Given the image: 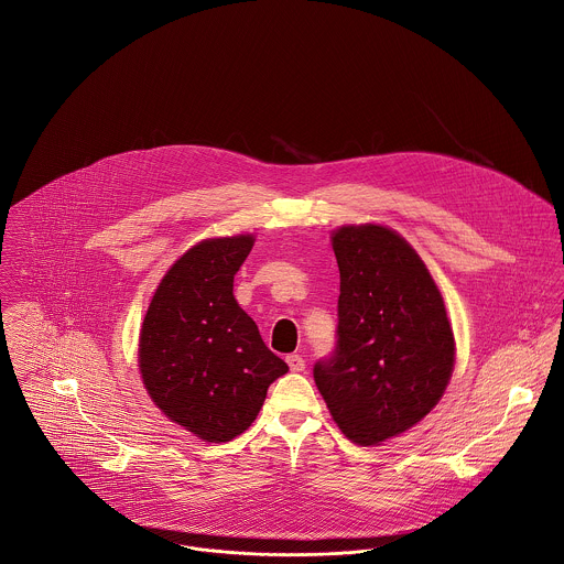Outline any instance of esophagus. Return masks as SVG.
<instances>
[{
	"label": "esophagus",
	"instance_id": "34e87169",
	"mask_svg": "<svg viewBox=\"0 0 564 564\" xmlns=\"http://www.w3.org/2000/svg\"><path fill=\"white\" fill-rule=\"evenodd\" d=\"M286 362H289L291 371H304V369H306V360H304L300 354H289V356H286Z\"/></svg>",
	"mask_w": 564,
	"mask_h": 564
}]
</instances>
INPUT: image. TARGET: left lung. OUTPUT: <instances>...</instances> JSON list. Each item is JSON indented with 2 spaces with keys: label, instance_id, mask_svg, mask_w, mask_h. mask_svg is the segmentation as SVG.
Returning a JSON list of instances; mask_svg holds the SVG:
<instances>
[{
  "label": "left lung",
  "instance_id": "1",
  "mask_svg": "<svg viewBox=\"0 0 564 564\" xmlns=\"http://www.w3.org/2000/svg\"><path fill=\"white\" fill-rule=\"evenodd\" d=\"M340 271L336 347L315 382L340 432L378 445L419 423L454 371V332L419 253L384 226L332 235Z\"/></svg>",
  "mask_w": 564,
  "mask_h": 564
}]
</instances>
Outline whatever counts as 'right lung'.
<instances>
[{"label":"right lung","instance_id":"obj_1","mask_svg":"<svg viewBox=\"0 0 564 564\" xmlns=\"http://www.w3.org/2000/svg\"><path fill=\"white\" fill-rule=\"evenodd\" d=\"M251 235L191 247L162 278L141 327L139 367L162 412L208 443L242 434L289 371L235 300Z\"/></svg>","mask_w":564,"mask_h":564}]
</instances>
